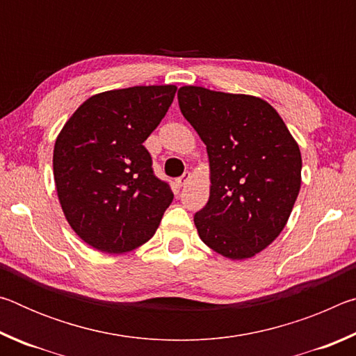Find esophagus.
<instances>
[{
    "instance_id": "34e87169",
    "label": "esophagus",
    "mask_w": 356,
    "mask_h": 356,
    "mask_svg": "<svg viewBox=\"0 0 356 356\" xmlns=\"http://www.w3.org/2000/svg\"><path fill=\"white\" fill-rule=\"evenodd\" d=\"M190 179H191V174H190V172H184V176H180V177L177 179V185H179V186H184V185L188 184Z\"/></svg>"
}]
</instances>
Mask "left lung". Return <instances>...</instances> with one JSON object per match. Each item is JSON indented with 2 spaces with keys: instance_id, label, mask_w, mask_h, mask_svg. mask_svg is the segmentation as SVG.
<instances>
[{
  "instance_id": "obj_1",
  "label": "left lung",
  "mask_w": 356,
  "mask_h": 356,
  "mask_svg": "<svg viewBox=\"0 0 356 356\" xmlns=\"http://www.w3.org/2000/svg\"><path fill=\"white\" fill-rule=\"evenodd\" d=\"M177 99L209 155L210 196L195 215L197 234L232 261L256 256L280 236L298 196V144L254 95L182 86Z\"/></svg>"
}]
</instances>
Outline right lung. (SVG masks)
<instances>
[{"mask_svg": "<svg viewBox=\"0 0 356 356\" xmlns=\"http://www.w3.org/2000/svg\"><path fill=\"white\" fill-rule=\"evenodd\" d=\"M177 88L134 86L89 97L59 131L53 174L65 220L83 242L119 254L154 236L172 202L143 143Z\"/></svg>", "mask_w": 356, "mask_h": 356, "instance_id": "add662e5", "label": "right lung"}]
</instances>
